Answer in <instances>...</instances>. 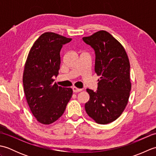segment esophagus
I'll use <instances>...</instances> for the list:
<instances>
[{"label":"esophagus","instance_id":"obj_1","mask_svg":"<svg viewBox=\"0 0 156 156\" xmlns=\"http://www.w3.org/2000/svg\"><path fill=\"white\" fill-rule=\"evenodd\" d=\"M72 90H73V92H78L82 91L81 88H76L75 87L72 88Z\"/></svg>","mask_w":156,"mask_h":156}]
</instances>
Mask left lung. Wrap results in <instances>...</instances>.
<instances>
[{"label":"left lung","instance_id":"8db88e82","mask_svg":"<svg viewBox=\"0 0 156 156\" xmlns=\"http://www.w3.org/2000/svg\"><path fill=\"white\" fill-rule=\"evenodd\" d=\"M82 39L94 50V71L101 76L97 91L87 89L90 99L85 104V110L97 123H110L120 117L130 94L128 56L122 45L106 31Z\"/></svg>","mask_w":156,"mask_h":156}]
</instances>
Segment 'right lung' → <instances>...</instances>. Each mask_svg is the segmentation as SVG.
<instances>
[{
    "instance_id": "add662e5",
    "label": "right lung",
    "mask_w": 156,
    "mask_h": 156,
    "mask_svg": "<svg viewBox=\"0 0 156 156\" xmlns=\"http://www.w3.org/2000/svg\"><path fill=\"white\" fill-rule=\"evenodd\" d=\"M71 38L46 32L31 47L26 60L23 76V87L30 110L37 121L49 125L65 111L72 96L71 88L54 83L60 66V51Z\"/></svg>"
}]
</instances>
